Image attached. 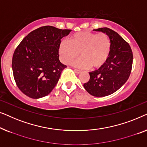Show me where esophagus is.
Listing matches in <instances>:
<instances>
[{"label": "esophagus", "mask_w": 147, "mask_h": 147, "mask_svg": "<svg viewBox=\"0 0 147 147\" xmlns=\"http://www.w3.org/2000/svg\"><path fill=\"white\" fill-rule=\"evenodd\" d=\"M74 73L76 74H80V73H81V71H79V70H77V69H74Z\"/></svg>", "instance_id": "34e87169"}]
</instances>
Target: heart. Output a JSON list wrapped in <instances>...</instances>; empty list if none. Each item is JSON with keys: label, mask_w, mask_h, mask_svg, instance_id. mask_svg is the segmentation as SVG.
<instances>
[{"label": "heart", "mask_w": 147, "mask_h": 147, "mask_svg": "<svg viewBox=\"0 0 147 147\" xmlns=\"http://www.w3.org/2000/svg\"><path fill=\"white\" fill-rule=\"evenodd\" d=\"M111 51V42L105 33L82 31L74 33L71 41L64 39L60 42L59 52L62 62L69 64L79 57L73 65L80 69H99L108 59Z\"/></svg>", "instance_id": "b5f03b06"}]
</instances>
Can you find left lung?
I'll return each instance as SVG.
<instances>
[{
  "label": "left lung",
  "mask_w": 147,
  "mask_h": 147,
  "mask_svg": "<svg viewBox=\"0 0 147 147\" xmlns=\"http://www.w3.org/2000/svg\"><path fill=\"white\" fill-rule=\"evenodd\" d=\"M93 30L109 36L111 51L105 65L90 72V79L83 86L90 94L102 97L114 93L127 82L133 65V52L129 45L114 30L107 27Z\"/></svg>",
  "instance_id": "obj_1"
}]
</instances>
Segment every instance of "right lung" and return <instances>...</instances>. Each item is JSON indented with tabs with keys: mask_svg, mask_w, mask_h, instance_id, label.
Instances as JSON below:
<instances>
[{
	"mask_svg": "<svg viewBox=\"0 0 147 147\" xmlns=\"http://www.w3.org/2000/svg\"><path fill=\"white\" fill-rule=\"evenodd\" d=\"M71 30L42 26L24 37L14 51L12 69L14 80L22 92L37 99L48 95L67 67L59 60L61 38Z\"/></svg>",
	"mask_w": 147,
	"mask_h": 147,
	"instance_id": "1",
	"label": "right lung"
}]
</instances>
